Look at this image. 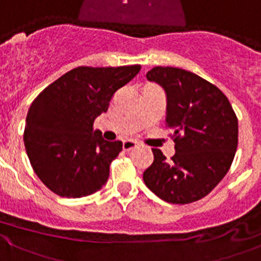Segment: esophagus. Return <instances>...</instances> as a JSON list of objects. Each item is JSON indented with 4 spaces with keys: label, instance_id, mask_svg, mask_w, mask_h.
I'll use <instances>...</instances> for the list:
<instances>
[{
    "label": "esophagus",
    "instance_id": "1",
    "mask_svg": "<svg viewBox=\"0 0 261 261\" xmlns=\"http://www.w3.org/2000/svg\"><path fill=\"white\" fill-rule=\"evenodd\" d=\"M123 150L124 151H130V150H134L135 147H137V143L133 141H123Z\"/></svg>",
    "mask_w": 261,
    "mask_h": 261
}]
</instances>
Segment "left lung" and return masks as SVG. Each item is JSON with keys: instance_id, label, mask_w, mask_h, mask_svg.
Wrapping results in <instances>:
<instances>
[{"instance_id": "8db88e82", "label": "left lung", "mask_w": 261, "mask_h": 261, "mask_svg": "<svg viewBox=\"0 0 261 261\" xmlns=\"http://www.w3.org/2000/svg\"><path fill=\"white\" fill-rule=\"evenodd\" d=\"M146 76L166 90V127L172 130L176 152L167 161L154 148V162L143 172L144 183L174 204L204 198L224 178L235 158V111L222 90L191 71L156 66Z\"/></svg>"}]
</instances>
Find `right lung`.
<instances>
[{
  "mask_svg": "<svg viewBox=\"0 0 261 261\" xmlns=\"http://www.w3.org/2000/svg\"><path fill=\"white\" fill-rule=\"evenodd\" d=\"M139 70L141 65L75 67L33 100L23 142L33 170L50 191L82 198L106 183L122 142L105 141L100 131H94V120Z\"/></svg>",
  "mask_w": 261,
  "mask_h": 261,
  "instance_id": "right-lung-1",
  "label": "right lung"
}]
</instances>
